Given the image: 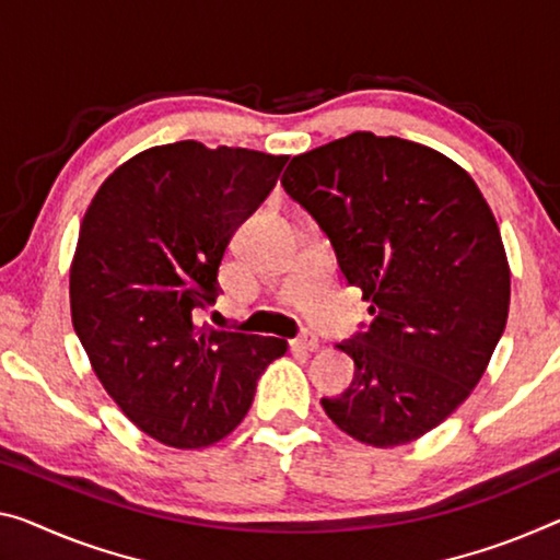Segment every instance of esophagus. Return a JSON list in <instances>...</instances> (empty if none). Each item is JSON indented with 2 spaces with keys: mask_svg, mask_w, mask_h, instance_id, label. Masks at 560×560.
<instances>
[{
  "mask_svg": "<svg viewBox=\"0 0 560 560\" xmlns=\"http://www.w3.org/2000/svg\"><path fill=\"white\" fill-rule=\"evenodd\" d=\"M292 346L303 348V350H307V352H317V350H320V340H317V335L305 332V335H300V338H298L295 342H292Z\"/></svg>",
  "mask_w": 560,
  "mask_h": 560,
  "instance_id": "esophagus-1",
  "label": "esophagus"
}]
</instances>
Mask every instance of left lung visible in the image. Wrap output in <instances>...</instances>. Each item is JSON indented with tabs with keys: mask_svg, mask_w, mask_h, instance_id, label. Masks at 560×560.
<instances>
[{
	"mask_svg": "<svg viewBox=\"0 0 560 560\" xmlns=\"http://www.w3.org/2000/svg\"><path fill=\"white\" fill-rule=\"evenodd\" d=\"M280 183L375 317L338 346L355 377L323 410L373 448L418 441L472 393L509 320L511 268L483 192L438 150L373 132L298 154Z\"/></svg>",
	"mask_w": 560,
	"mask_h": 560,
	"instance_id": "obj_1",
	"label": "left lung"
}]
</instances>
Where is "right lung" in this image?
Instances as JSON below:
<instances>
[{"instance_id":"1","label":"right lung","mask_w":560,"mask_h":560,"mask_svg":"<svg viewBox=\"0 0 560 560\" xmlns=\"http://www.w3.org/2000/svg\"><path fill=\"white\" fill-rule=\"evenodd\" d=\"M288 154L183 140L122 162L100 185L70 268L72 325L102 388L170 448H208L250 410L288 340L212 330L232 232L278 183Z\"/></svg>"}]
</instances>
